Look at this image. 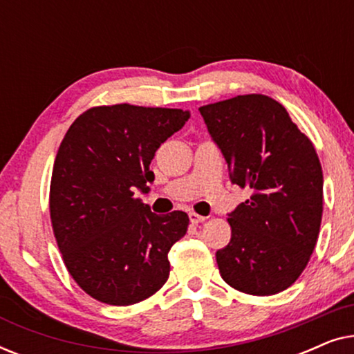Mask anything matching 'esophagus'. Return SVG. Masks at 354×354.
I'll list each match as a JSON object with an SVG mask.
<instances>
[{
  "instance_id": "1",
  "label": "esophagus",
  "mask_w": 354,
  "mask_h": 354,
  "mask_svg": "<svg viewBox=\"0 0 354 354\" xmlns=\"http://www.w3.org/2000/svg\"><path fill=\"white\" fill-rule=\"evenodd\" d=\"M188 217H190V221L193 222V224H200V222H203V221L206 219L205 216L196 214V212H190V214H188Z\"/></svg>"
}]
</instances>
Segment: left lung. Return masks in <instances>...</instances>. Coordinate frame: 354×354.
Masks as SVG:
<instances>
[{
	"label": "left lung",
	"mask_w": 354,
	"mask_h": 354,
	"mask_svg": "<svg viewBox=\"0 0 354 354\" xmlns=\"http://www.w3.org/2000/svg\"><path fill=\"white\" fill-rule=\"evenodd\" d=\"M230 180L251 188L229 214L232 239L216 253L222 279L239 292H283L306 268L322 219V167L311 140L266 95L201 106Z\"/></svg>",
	"instance_id": "8db88e82"
}]
</instances>
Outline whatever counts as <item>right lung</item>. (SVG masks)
<instances>
[{"label": "right lung", "instance_id": "add662e5", "mask_svg": "<svg viewBox=\"0 0 354 354\" xmlns=\"http://www.w3.org/2000/svg\"><path fill=\"white\" fill-rule=\"evenodd\" d=\"M188 111L96 106L74 120L53 167L50 214L64 264L91 298L114 306L143 301L169 277L167 254L187 234L188 216L151 212L149 164Z\"/></svg>", "mask_w": 354, "mask_h": 354}]
</instances>
